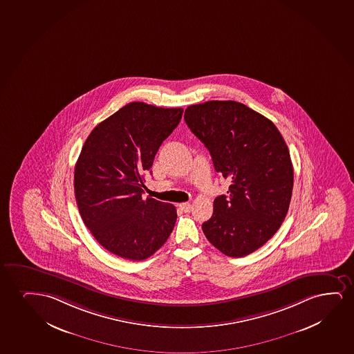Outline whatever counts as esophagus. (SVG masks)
Returning a JSON list of instances; mask_svg holds the SVG:
<instances>
[{
    "mask_svg": "<svg viewBox=\"0 0 354 354\" xmlns=\"http://www.w3.org/2000/svg\"><path fill=\"white\" fill-rule=\"evenodd\" d=\"M179 207L184 212H189L192 209V205L189 203H181V204H179Z\"/></svg>",
    "mask_w": 354,
    "mask_h": 354,
    "instance_id": "obj_1",
    "label": "esophagus"
}]
</instances>
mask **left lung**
Masks as SVG:
<instances>
[{
	"instance_id": "obj_1",
	"label": "left lung",
	"mask_w": 354,
	"mask_h": 354,
	"mask_svg": "<svg viewBox=\"0 0 354 354\" xmlns=\"http://www.w3.org/2000/svg\"><path fill=\"white\" fill-rule=\"evenodd\" d=\"M184 118L216 171L230 181L203 232L225 256L245 257L275 234L288 212L294 176L285 139L270 120L239 102L189 106Z\"/></svg>"
}]
</instances>
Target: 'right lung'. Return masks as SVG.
Listing matches in <instances>:
<instances>
[{
    "instance_id": "1",
    "label": "right lung",
    "mask_w": 354,
    "mask_h": 354,
    "mask_svg": "<svg viewBox=\"0 0 354 354\" xmlns=\"http://www.w3.org/2000/svg\"><path fill=\"white\" fill-rule=\"evenodd\" d=\"M183 108L132 102L92 129L74 170L84 223L109 252L144 261L169 238L176 209L144 198V174L183 118Z\"/></svg>"
}]
</instances>
